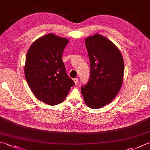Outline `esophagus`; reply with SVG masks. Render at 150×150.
I'll use <instances>...</instances> for the list:
<instances>
[{
	"label": "esophagus",
	"mask_w": 150,
	"mask_h": 150,
	"mask_svg": "<svg viewBox=\"0 0 150 150\" xmlns=\"http://www.w3.org/2000/svg\"><path fill=\"white\" fill-rule=\"evenodd\" d=\"M73 81H74V83L76 84H77L79 83V79L78 78H74V79H73Z\"/></svg>",
	"instance_id": "esophagus-1"
}]
</instances>
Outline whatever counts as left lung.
I'll use <instances>...</instances> for the list:
<instances>
[{
	"label": "left lung",
	"mask_w": 150,
	"mask_h": 150,
	"mask_svg": "<svg viewBox=\"0 0 150 150\" xmlns=\"http://www.w3.org/2000/svg\"><path fill=\"white\" fill-rule=\"evenodd\" d=\"M85 45L90 75L81 90L88 106L98 109L110 103L119 92L124 77V60L116 46L98 34L86 38Z\"/></svg>",
	"instance_id": "1"
}]
</instances>
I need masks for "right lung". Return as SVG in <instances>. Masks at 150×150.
<instances>
[{"label": "right lung", "instance_id": "add662e5", "mask_svg": "<svg viewBox=\"0 0 150 150\" xmlns=\"http://www.w3.org/2000/svg\"><path fill=\"white\" fill-rule=\"evenodd\" d=\"M67 43L66 38L49 34L35 41L26 54V80L37 99L46 104L60 103L75 85L62 58Z\"/></svg>", "mask_w": 150, "mask_h": 150}]
</instances>
